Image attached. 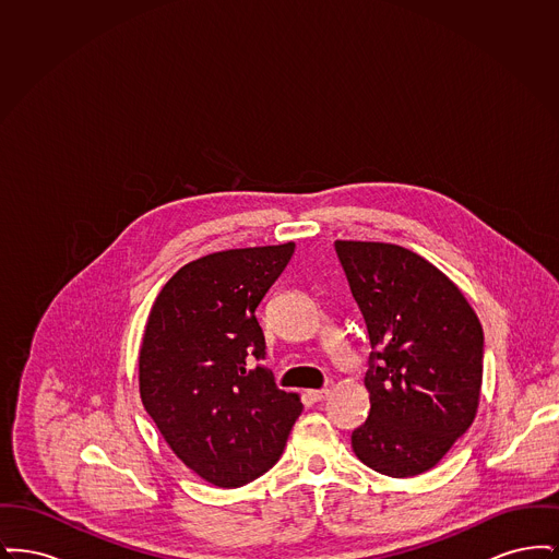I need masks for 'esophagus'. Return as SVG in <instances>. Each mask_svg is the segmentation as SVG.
<instances>
[{
    "mask_svg": "<svg viewBox=\"0 0 559 559\" xmlns=\"http://www.w3.org/2000/svg\"><path fill=\"white\" fill-rule=\"evenodd\" d=\"M308 396H310V400H314V402H322V400L329 396V390H310Z\"/></svg>",
    "mask_w": 559,
    "mask_h": 559,
    "instance_id": "1",
    "label": "esophagus"
}]
</instances>
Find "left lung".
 <instances>
[{
    "label": "left lung",
    "mask_w": 559,
    "mask_h": 559,
    "mask_svg": "<svg viewBox=\"0 0 559 559\" xmlns=\"http://www.w3.org/2000/svg\"><path fill=\"white\" fill-rule=\"evenodd\" d=\"M335 253L371 342V411L352 431V449L379 474L419 476L476 417L478 317L451 278L404 247L335 240Z\"/></svg>",
    "instance_id": "obj_1"
}]
</instances>
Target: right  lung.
<instances>
[{
  "instance_id": "add662e5",
  "label": "right lung",
  "mask_w": 559,
  "mask_h": 559,
  "mask_svg": "<svg viewBox=\"0 0 559 559\" xmlns=\"http://www.w3.org/2000/svg\"><path fill=\"white\" fill-rule=\"evenodd\" d=\"M295 245L228 249L180 267L160 289L140 347V396L185 465L219 488L260 478L304 404L270 369L255 310Z\"/></svg>"
}]
</instances>
